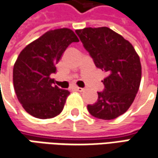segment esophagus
Segmentation results:
<instances>
[{
	"instance_id": "1",
	"label": "esophagus",
	"mask_w": 158,
	"mask_h": 158,
	"mask_svg": "<svg viewBox=\"0 0 158 158\" xmlns=\"http://www.w3.org/2000/svg\"><path fill=\"white\" fill-rule=\"evenodd\" d=\"M76 90H77V91H80V92H82V91H83L84 90V89L83 88H80V87H76Z\"/></svg>"
}]
</instances>
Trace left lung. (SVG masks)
Masks as SVG:
<instances>
[{
  "instance_id": "1",
  "label": "left lung",
  "mask_w": 158,
  "mask_h": 158,
  "mask_svg": "<svg viewBox=\"0 0 158 158\" xmlns=\"http://www.w3.org/2000/svg\"><path fill=\"white\" fill-rule=\"evenodd\" d=\"M76 33L97 68L106 71L103 91L89 112L101 119H113L127 111L135 100L142 78L138 54L130 43L110 28H84Z\"/></svg>"
}]
</instances>
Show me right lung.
Returning <instances> with one entry per match:
<instances>
[{"label":"right lung","instance_id":"obj_1","mask_svg":"<svg viewBox=\"0 0 158 158\" xmlns=\"http://www.w3.org/2000/svg\"><path fill=\"white\" fill-rule=\"evenodd\" d=\"M73 42L79 40L70 29L49 31L25 46L17 58L13 69L15 94L23 109L35 118H51L62 112L69 91L54 85L50 76Z\"/></svg>","mask_w":158,"mask_h":158}]
</instances>
